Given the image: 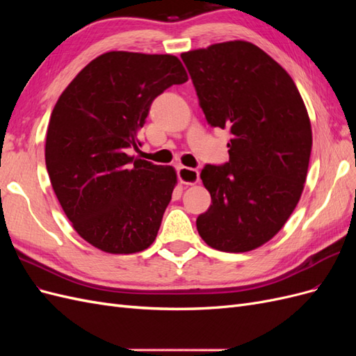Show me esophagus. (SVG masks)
Instances as JSON below:
<instances>
[{
  "instance_id": "esophagus-1",
  "label": "esophagus",
  "mask_w": 356,
  "mask_h": 356,
  "mask_svg": "<svg viewBox=\"0 0 356 356\" xmlns=\"http://www.w3.org/2000/svg\"><path fill=\"white\" fill-rule=\"evenodd\" d=\"M177 170H178V178H179L182 184L193 186L199 181V172L196 169L186 168V166H178Z\"/></svg>"
}]
</instances>
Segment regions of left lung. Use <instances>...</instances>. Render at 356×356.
Instances as JSON below:
<instances>
[{"mask_svg":"<svg viewBox=\"0 0 356 356\" xmlns=\"http://www.w3.org/2000/svg\"><path fill=\"white\" fill-rule=\"evenodd\" d=\"M200 108L212 127L229 129V161L202 169L209 209L200 238L224 252H246L270 241L305 188L312 127L296 83L248 41H227L181 55Z\"/></svg>","mask_w":356,"mask_h":356,"instance_id":"obj_1","label":"left lung"}]
</instances>
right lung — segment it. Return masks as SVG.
<instances>
[{
  "mask_svg": "<svg viewBox=\"0 0 356 356\" xmlns=\"http://www.w3.org/2000/svg\"><path fill=\"white\" fill-rule=\"evenodd\" d=\"M188 75L172 55L108 51L86 65L51 111L46 166L74 230L110 254L144 251L156 239L177 184L172 166L127 154L149 106Z\"/></svg>",
  "mask_w": 356,
  "mask_h": 356,
  "instance_id": "right-lung-1",
  "label": "right lung"
}]
</instances>
